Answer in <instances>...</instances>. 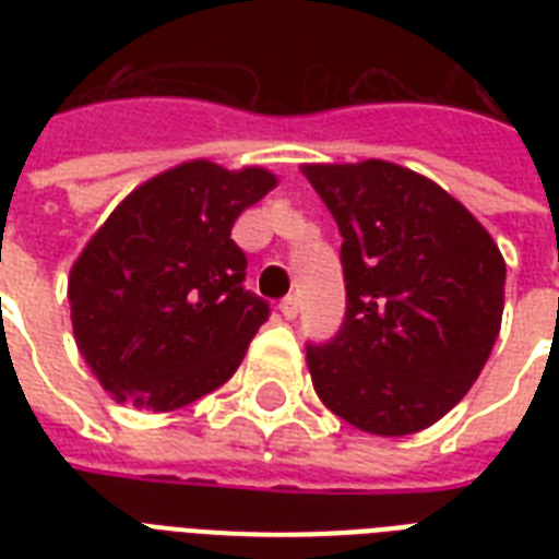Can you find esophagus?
<instances>
[{
	"label": "esophagus",
	"instance_id": "1",
	"mask_svg": "<svg viewBox=\"0 0 559 559\" xmlns=\"http://www.w3.org/2000/svg\"><path fill=\"white\" fill-rule=\"evenodd\" d=\"M278 310H281V316H284V319H296V316H298V298L296 296L281 298Z\"/></svg>",
	"mask_w": 559,
	"mask_h": 559
}]
</instances>
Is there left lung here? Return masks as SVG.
<instances>
[{"label":"left lung","instance_id":"left-lung-1","mask_svg":"<svg viewBox=\"0 0 559 559\" xmlns=\"http://www.w3.org/2000/svg\"><path fill=\"white\" fill-rule=\"evenodd\" d=\"M342 235L345 319L307 345L316 394L371 435H412L469 391L499 336L504 261L432 179L391 162L305 165Z\"/></svg>","mask_w":559,"mask_h":559}]
</instances>
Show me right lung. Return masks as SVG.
<instances>
[{"mask_svg":"<svg viewBox=\"0 0 559 559\" xmlns=\"http://www.w3.org/2000/svg\"><path fill=\"white\" fill-rule=\"evenodd\" d=\"M275 188L263 168L186 162L135 188L69 275L74 342L121 403L170 412L237 371L270 305L243 287L240 211Z\"/></svg>","mask_w":559,"mask_h":559,"instance_id":"right-lung-1","label":"right lung"}]
</instances>
